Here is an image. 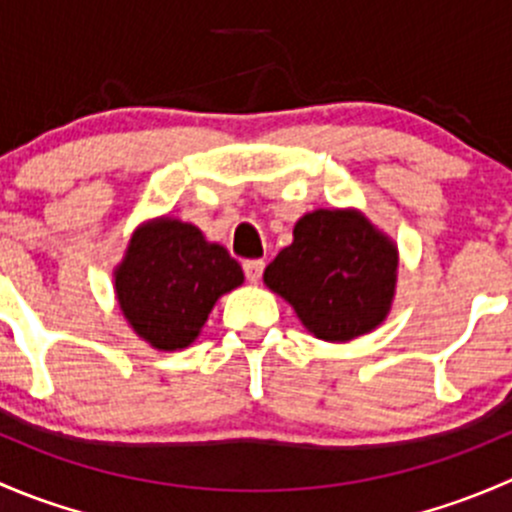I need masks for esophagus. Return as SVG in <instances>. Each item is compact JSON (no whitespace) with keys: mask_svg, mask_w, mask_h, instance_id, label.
<instances>
[{"mask_svg":"<svg viewBox=\"0 0 512 512\" xmlns=\"http://www.w3.org/2000/svg\"><path fill=\"white\" fill-rule=\"evenodd\" d=\"M242 270H245L247 280L260 282L262 272H265V262H262V260H245V262H242Z\"/></svg>","mask_w":512,"mask_h":512,"instance_id":"34e87169","label":"esophagus"}]
</instances>
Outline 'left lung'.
Masks as SVG:
<instances>
[{"mask_svg":"<svg viewBox=\"0 0 512 512\" xmlns=\"http://www.w3.org/2000/svg\"><path fill=\"white\" fill-rule=\"evenodd\" d=\"M396 267V247L364 215L314 210L267 265L265 285L292 304L314 337L349 342L386 317Z\"/></svg>","mask_w":512,"mask_h":512,"instance_id":"8db88e82","label":"left lung"}]
</instances>
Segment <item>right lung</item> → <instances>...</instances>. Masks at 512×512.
Masks as SVG:
<instances>
[{"label": "right lung", "instance_id": "obj_1", "mask_svg": "<svg viewBox=\"0 0 512 512\" xmlns=\"http://www.w3.org/2000/svg\"><path fill=\"white\" fill-rule=\"evenodd\" d=\"M242 285L240 262L203 232L158 220L133 235L116 272V294L131 327L163 352L193 342L220 294Z\"/></svg>", "mask_w": 512, "mask_h": 512}]
</instances>
